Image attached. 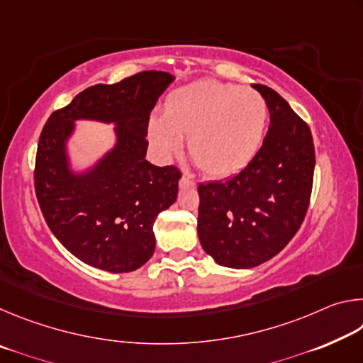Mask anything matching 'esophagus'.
<instances>
[{
  "instance_id": "34e87169",
  "label": "esophagus",
  "mask_w": 363,
  "mask_h": 363,
  "mask_svg": "<svg viewBox=\"0 0 363 363\" xmlns=\"http://www.w3.org/2000/svg\"><path fill=\"white\" fill-rule=\"evenodd\" d=\"M195 186H196V184L192 179H189V177H186V176L181 177V181H179L181 189H195Z\"/></svg>"
}]
</instances>
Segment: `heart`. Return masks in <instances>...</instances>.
Masks as SVG:
<instances>
[{"mask_svg": "<svg viewBox=\"0 0 363 363\" xmlns=\"http://www.w3.org/2000/svg\"><path fill=\"white\" fill-rule=\"evenodd\" d=\"M269 107L255 89L218 79H199L167 97L163 116L149 120L147 134L162 157L182 150L206 176L224 179L240 173L261 149Z\"/></svg>", "mask_w": 363, "mask_h": 363, "instance_id": "heart-1", "label": "heart"}]
</instances>
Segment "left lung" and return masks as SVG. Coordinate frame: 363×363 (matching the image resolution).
<instances>
[{"mask_svg":"<svg viewBox=\"0 0 363 363\" xmlns=\"http://www.w3.org/2000/svg\"><path fill=\"white\" fill-rule=\"evenodd\" d=\"M270 125L261 149L240 173L199 186V238L219 266L250 269L279 255L303 224L314 179L309 126L264 84Z\"/></svg>","mask_w":363,"mask_h":363,"instance_id":"left-lung-1","label":"left lung"}]
</instances>
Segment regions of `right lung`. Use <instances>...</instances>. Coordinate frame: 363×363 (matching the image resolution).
I'll use <instances>...</instances> for the list:
<instances>
[{"label": "right lung", "instance_id": "right-lung-1", "mask_svg": "<svg viewBox=\"0 0 363 363\" xmlns=\"http://www.w3.org/2000/svg\"><path fill=\"white\" fill-rule=\"evenodd\" d=\"M173 82L171 73L150 70L115 84L91 86L43 128L36 199L49 229L84 264L113 274L133 272L155 251L153 223L176 201L181 171L147 162V125ZM78 119L116 126L114 145L83 170L72 168L68 153Z\"/></svg>", "mask_w": 363, "mask_h": 363}]
</instances>
